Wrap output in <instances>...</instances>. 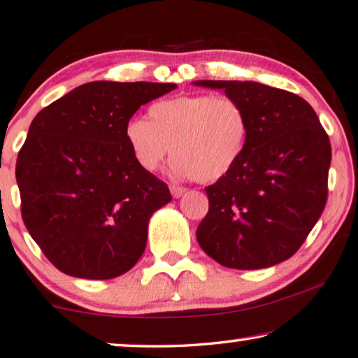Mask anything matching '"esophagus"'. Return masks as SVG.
Instances as JSON below:
<instances>
[{"label":"esophagus","mask_w":358,"mask_h":358,"mask_svg":"<svg viewBox=\"0 0 358 358\" xmlns=\"http://www.w3.org/2000/svg\"><path fill=\"white\" fill-rule=\"evenodd\" d=\"M169 190H171V195H173L174 199H179V196H182L185 192H187V189L182 187V185H176V184L171 185Z\"/></svg>","instance_id":"1"}]
</instances>
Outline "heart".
Returning a JSON list of instances; mask_svg holds the SVG:
<instances>
[{
	"label": "heart",
	"instance_id": "b5f03b06",
	"mask_svg": "<svg viewBox=\"0 0 358 358\" xmlns=\"http://www.w3.org/2000/svg\"><path fill=\"white\" fill-rule=\"evenodd\" d=\"M248 129L247 113L234 98L180 95L153 103L148 119H129L124 137L145 171H157L173 147V174L216 182L241 162Z\"/></svg>",
	"mask_w": 358,
	"mask_h": 358
}]
</instances>
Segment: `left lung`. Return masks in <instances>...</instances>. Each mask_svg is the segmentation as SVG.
<instances>
[{
    "label": "left lung",
    "instance_id": "obj_1",
    "mask_svg": "<svg viewBox=\"0 0 358 358\" xmlns=\"http://www.w3.org/2000/svg\"><path fill=\"white\" fill-rule=\"evenodd\" d=\"M222 89L248 117L247 147L224 178L205 189L208 213L196 227L206 255L226 268L278 265L299 250L328 199L331 143L313 108L260 82L196 80Z\"/></svg>",
    "mask_w": 358,
    "mask_h": 358
}]
</instances>
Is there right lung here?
Masks as SVG:
<instances>
[{
  "instance_id": "right-lung-1",
  "label": "right lung",
  "mask_w": 358,
  "mask_h": 358,
  "mask_svg": "<svg viewBox=\"0 0 358 358\" xmlns=\"http://www.w3.org/2000/svg\"><path fill=\"white\" fill-rule=\"evenodd\" d=\"M157 82H89L34 117L15 163L20 210L45 257L69 276L127 273L147 245L168 185L138 166L124 137L145 103L176 89Z\"/></svg>"
}]
</instances>
